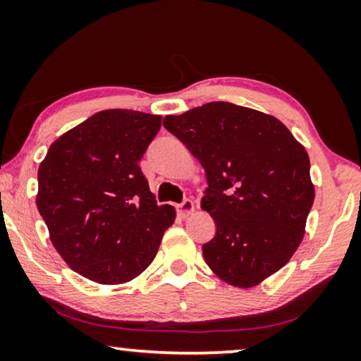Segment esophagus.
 I'll return each instance as SVG.
<instances>
[{
    "mask_svg": "<svg viewBox=\"0 0 361 361\" xmlns=\"http://www.w3.org/2000/svg\"><path fill=\"white\" fill-rule=\"evenodd\" d=\"M194 202H192L190 199H185V200H182L180 204H177L176 205V210H177V214H179L180 216H187V215H190L192 212H194Z\"/></svg>",
    "mask_w": 361,
    "mask_h": 361,
    "instance_id": "1",
    "label": "esophagus"
}]
</instances>
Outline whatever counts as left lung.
Masks as SVG:
<instances>
[{
    "label": "left lung",
    "instance_id": "obj_1",
    "mask_svg": "<svg viewBox=\"0 0 361 361\" xmlns=\"http://www.w3.org/2000/svg\"><path fill=\"white\" fill-rule=\"evenodd\" d=\"M164 128L205 171L200 207L216 226L205 263L236 288L258 286L302 241L314 204L307 152L279 120L228 102L166 116Z\"/></svg>",
    "mask_w": 361,
    "mask_h": 361
}]
</instances>
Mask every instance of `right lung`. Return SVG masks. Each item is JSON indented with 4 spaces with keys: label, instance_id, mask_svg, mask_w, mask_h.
<instances>
[{
    "label": "right lung",
    "instance_id": "right-lung-1",
    "mask_svg": "<svg viewBox=\"0 0 361 361\" xmlns=\"http://www.w3.org/2000/svg\"><path fill=\"white\" fill-rule=\"evenodd\" d=\"M162 116L98 111L49 147L37 172V210L54 248L83 278L120 284L152 263L174 224L157 205L141 161Z\"/></svg>",
    "mask_w": 361,
    "mask_h": 361
}]
</instances>
